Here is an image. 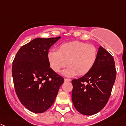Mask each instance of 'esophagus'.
Listing matches in <instances>:
<instances>
[{
    "label": "esophagus",
    "mask_w": 126,
    "mask_h": 126,
    "mask_svg": "<svg viewBox=\"0 0 126 126\" xmlns=\"http://www.w3.org/2000/svg\"><path fill=\"white\" fill-rule=\"evenodd\" d=\"M64 81L65 82H70V81H71V79H68V78H65Z\"/></svg>",
    "instance_id": "obj_1"
}]
</instances>
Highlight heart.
I'll list each match as a JSON object with an SVG mask.
<instances>
[{
	"instance_id": "b5f03b06",
	"label": "heart",
	"mask_w": 126,
	"mask_h": 126,
	"mask_svg": "<svg viewBox=\"0 0 126 126\" xmlns=\"http://www.w3.org/2000/svg\"><path fill=\"white\" fill-rule=\"evenodd\" d=\"M98 51L94 45L79 41L62 44L58 51L50 50L47 53L48 62L54 72H60L67 62L69 66L62 72L67 77L89 73L96 61Z\"/></svg>"
}]
</instances>
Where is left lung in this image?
I'll return each instance as SVG.
<instances>
[{
    "mask_svg": "<svg viewBox=\"0 0 126 126\" xmlns=\"http://www.w3.org/2000/svg\"><path fill=\"white\" fill-rule=\"evenodd\" d=\"M116 75L113 58L100 46L91 70L72 80V98L75 109L84 115H94L101 110L110 96Z\"/></svg>",
    "mask_w": 126,
    "mask_h": 126,
    "instance_id": "obj_1",
    "label": "left lung"
}]
</instances>
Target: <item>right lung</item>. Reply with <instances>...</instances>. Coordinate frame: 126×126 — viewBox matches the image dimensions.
<instances>
[{
	"mask_svg": "<svg viewBox=\"0 0 126 126\" xmlns=\"http://www.w3.org/2000/svg\"><path fill=\"white\" fill-rule=\"evenodd\" d=\"M61 37L36 38L22 47L13 63L15 91L28 110L41 113L54 103L63 78L50 67L47 53Z\"/></svg>",
	"mask_w": 126,
	"mask_h": 126,
	"instance_id": "1",
	"label": "right lung"
}]
</instances>
